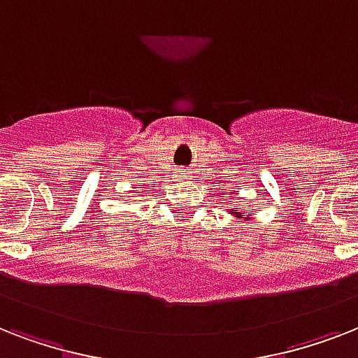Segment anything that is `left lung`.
<instances>
[{
  "instance_id": "obj_1",
  "label": "left lung",
  "mask_w": 358,
  "mask_h": 358,
  "mask_svg": "<svg viewBox=\"0 0 358 358\" xmlns=\"http://www.w3.org/2000/svg\"><path fill=\"white\" fill-rule=\"evenodd\" d=\"M230 213H232V215H236L239 221H243V219L250 221V219H252V217H250V213H247V215L243 217V210H239V208H232V210H230Z\"/></svg>"
}]
</instances>
